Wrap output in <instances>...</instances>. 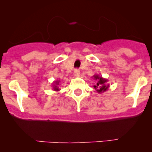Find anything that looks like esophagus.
<instances>
[{
    "label": "esophagus",
    "mask_w": 152,
    "mask_h": 152,
    "mask_svg": "<svg viewBox=\"0 0 152 152\" xmlns=\"http://www.w3.org/2000/svg\"><path fill=\"white\" fill-rule=\"evenodd\" d=\"M79 74H80V71H79V70L76 69V70H74V75L76 76V77H78V76H79Z\"/></svg>",
    "instance_id": "esophagus-1"
}]
</instances>
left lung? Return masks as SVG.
<instances>
[{
  "label": "left lung",
  "instance_id": "1",
  "mask_svg": "<svg viewBox=\"0 0 152 152\" xmlns=\"http://www.w3.org/2000/svg\"><path fill=\"white\" fill-rule=\"evenodd\" d=\"M93 77V79L96 81V85H93V87H94L98 93H104L108 90V88L110 87V85L107 84V82H108L107 79H104L102 76H99L98 74H95Z\"/></svg>",
  "mask_w": 152,
  "mask_h": 152
}]
</instances>
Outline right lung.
I'll return each mask as SVG.
<instances>
[{
	"instance_id": "obj_1",
	"label": "right lung",
	"mask_w": 152,
	"mask_h": 152,
	"mask_svg": "<svg viewBox=\"0 0 152 152\" xmlns=\"http://www.w3.org/2000/svg\"><path fill=\"white\" fill-rule=\"evenodd\" d=\"M59 82H60V80H56V81H54V82L52 83V87H53V90H54V91H59V90H60V88L59 87Z\"/></svg>"
}]
</instances>
